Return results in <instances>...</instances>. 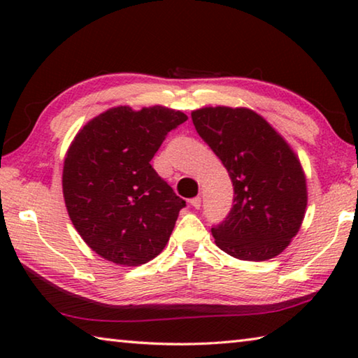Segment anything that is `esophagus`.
<instances>
[{
    "label": "esophagus",
    "instance_id": "obj_1",
    "mask_svg": "<svg viewBox=\"0 0 358 358\" xmlns=\"http://www.w3.org/2000/svg\"><path fill=\"white\" fill-rule=\"evenodd\" d=\"M189 203L192 205L194 208L199 210V208H201V205H202V199L201 197H192L191 201H189Z\"/></svg>",
    "mask_w": 358,
    "mask_h": 358
}]
</instances>
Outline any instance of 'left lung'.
Returning <instances> with one entry per match:
<instances>
[{
  "label": "left lung",
  "mask_w": 358,
  "mask_h": 358,
  "mask_svg": "<svg viewBox=\"0 0 358 358\" xmlns=\"http://www.w3.org/2000/svg\"><path fill=\"white\" fill-rule=\"evenodd\" d=\"M234 185V205L211 227L229 256L260 262L286 250L305 217L308 194L300 161L266 121L250 108L203 107L191 113Z\"/></svg>",
  "instance_id": "8db88e82"
}]
</instances>
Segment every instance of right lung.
I'll return each mask as SVG.
<instances>
[{
  "label": "right lung",
  "mask_w": 358,
  "mask_h": 358,
  "mask_svg": "<svg viewBox=\"0 0 358 358\" xmlns=\"http://www.w3.org/2000/svg\"><path fill=\"white\" fill-rule=\"evenodd\" d=\"M187 120L161 106L108 108L78 131L66 153L63 194L92 250L137 266L164 250L186 202L151 167L166 136Z\"/></svg>",
  "instance_id": "obj_1"
}]
</instances>
